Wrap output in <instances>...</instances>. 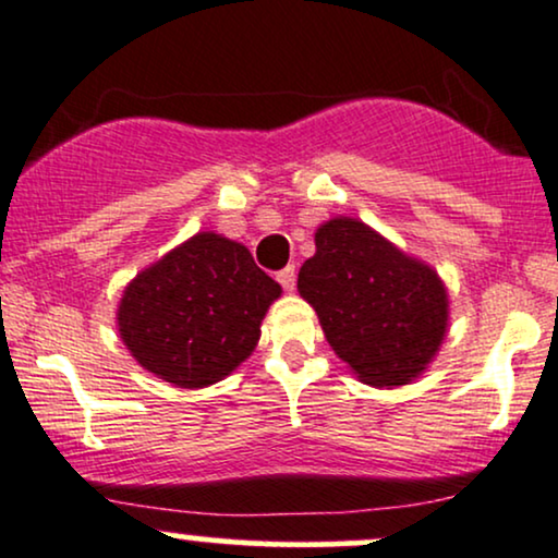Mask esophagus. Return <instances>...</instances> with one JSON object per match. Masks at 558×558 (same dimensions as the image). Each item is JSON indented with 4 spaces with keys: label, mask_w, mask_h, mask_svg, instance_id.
<instances>
[{
    "label": "esophagus",
    "mask_w": 558,
    "mask_h": 558,
    "mask_svg": "<svg viewBox=\"0 0 558 558\" xmlns=\"http://www.w3.org/2000/svg\"><path fill=\"white\" fill-rule=\"evenodd\" d=\"M277 279H279V284L284 287L287 292H292L294 284H298V271H294V266H287V268H281V271L277 274Z\"/></svg>",
    "instance_id": "obj_1"
}]
</instances>
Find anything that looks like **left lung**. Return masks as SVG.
Masks as SVG:
<instances>
[{"mask_svg": "<svg viewBox=\"0 0 558 558\" xmlns=\"http://www.w3.org/2000/svg\"><path fill=\"white\" fill-rule=\"evenodd\" d=\"M298 292L318 313L331 350L378 389L421 376L447 337L449 294L434 268L350 216L316 229V255L300 268Z\"/></svg>", "mask_w": 558, "mask_h": 558, "instance_id": "8db88e82", "label": "left lung"}]
</instances>
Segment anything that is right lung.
<instances>
[{"label": "right lung", "instance_id": "obj_1", "mask_svg": "<svg viewBox=\"0 0 558 558\" xmlns=\"http://www.w3.org/2000/svg\"><path fill=\"white\" fill-rule=\"evenodd\" d=\"M279 294L245 245L198 232L124 287L117 326L143 368L180 389H203L251 355Z\"/></svg>", "mask_w": 558, "mask_h": 558}]
</instances>
